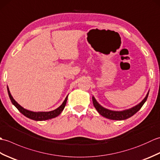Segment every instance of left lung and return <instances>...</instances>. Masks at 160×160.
Listing matches in <instances>:
<instances>
[{
    "label": "left lung",
    "mask_w": 160,
    "mask_h": 160,
    "mask_svg": "<svg viewBox=\"0 0 160 160\" xmlns=\"http://www.w3.org/2000/svg\"><path fill=\"white\" fill-rule=\"evenodd\" d=\"M148 96V93H147V96L145 97L144 99L142 100L140 104H138L137 106L132 107L130 108V109H127L122 111H114L107 109V108L100 106V105L97 102V101L96 100V99H95L94 97L92 98V100H93V104L94 107L96 108V110L98 111V113H99L101 115H102L103 117L110 119V120H123L131 118L134 114L136 113L137 112L142 108V107L143 106V104H144L145 102L147 101Z\"/></svg>",
    "instance_id": "8db88e82"
}]
</instances>
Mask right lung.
I'll return each instance as SVG.
<instances>
[{
  "label": "right lung",
  "mask_w": 160,
  "mask_h": 160,
  "mask_svg": "<svg viewBox=\"0 0 160 160\" xmlns=\"http://www.w3.org/2000/svg\"><path fill=\"white\" fill-rule=\"evenodd\" d=\"M8 94H9L10 100H11L12 104L17 108V109H18L20 113L23 114L27 118L32 119V120H36V121L47 120H49V119L57 117L58 115H59L61 113H62V111H63L64 107H65L67 100V98L63 102L62 105H60L58 108L53 111H49V112H33V111H30L25 109V108H22L20 105H19L16 102L15 100L13 99V97L12 96L11 93H10L8 87Z\"/></svg>",
  "instance_id": "add662e5"
}]
</instances>
